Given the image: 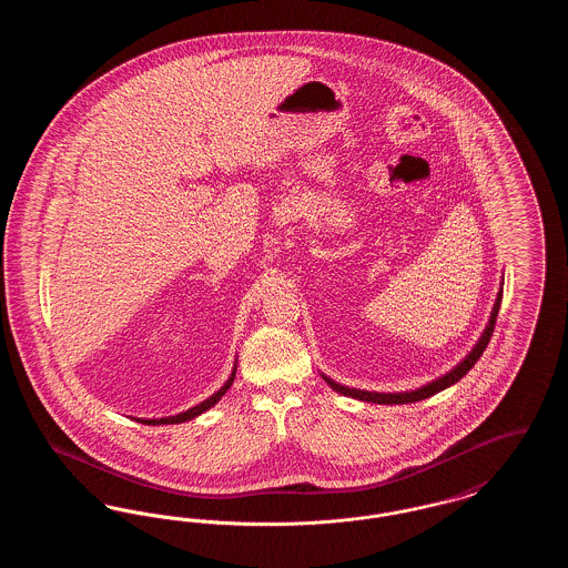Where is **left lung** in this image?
<instances>
[{"mask_svg":"<svg viewBox=\"0 0 568 568\" xmlns=\"http://www.w3.org/2000/svg\"><path fill=\"white\" fill-rule=\"evenodd\" d=\"M500 302H503V287H500L498 297H496V302H494V308H491V315H489V324H487L486 329H484L481 338L477 341V345L473 347V352L468 353L454 371H449L447 375L436 378V381L424 385V387H419V389L400 392V394H378V392H366V389L345 387V385H341V383H336V381H332V378L325 377V375L324 378L334 392H338V394H343V396H352V398H357V400H364V403H375V405H408V403L426 400V398H430L434 394L447 389L449 385L458 383L459 378L464 377V375L477 364V359L486 352L487 343H489V338H491V334H494V325H496Z\"/></svg>","mask_w":568,"mask_h":568,"instance_id":"1","label":"left lung"}]
</instances>
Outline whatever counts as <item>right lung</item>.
<instances>
[{"label": "right lung", "instance_id": "obj_1", "mask_svg": "<svg viewBox=\"0 0 568 568\" xmlns=\"http://www.w3.org/2000/svg\"><path fill=\"white\" fill-rule=\"evenodd\" d=\"M234 377H236V366H234V371H232V375L230 378L225 381V385L215 392L211 398H206L204 403H200V405L193 406L190 410H185V413H179V415H172V417H162V419H138L140 424H149V426H163V424H183V422H190L193 417H197L200 413H204V410H209L211 406H215L219 400H221V396L230 389V385L234 383Z\"/></svg>", "mask_w": 568, "mask_h": 568}]
</instances>
